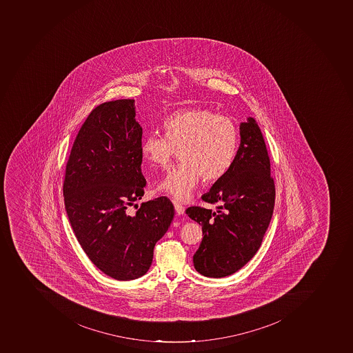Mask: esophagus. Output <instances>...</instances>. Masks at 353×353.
Listing matches in <instances>:
<instances>
[{"mask_svg": "<svg viewBox=\"0 0 353 353\" xmlns=\"http://www.w3.org/2000/svg\"><path fill=\"white\" fill-rule=\"evenodd\" d=\"M174 209L175 212H176V214H178L179 216H181V214H183L184 210H185V209H184L183 205H180V203H174Z\"/></svg>", "mask_w": 353, "mask_h": 353, "instance_id": "1", "label": "esophagus"}]
</instances>
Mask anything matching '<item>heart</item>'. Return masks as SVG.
I'll use <instances>...</instances> for the list:
<instances>
[{
	"label": "heart",
	"mask_w": 353,
	"mask_h": 353,
	"mask_svg": "<svg viewBox=\"0 0 353 353\" xmlns=\"http://www.w3.org/2000/svg\"><path fill=\"white\" fill-rule=\"evenodd\" d=\"M164 137H144L141 154L151 168L168 169L180 150V165L166 175L157 191L185 202L202 176L208 182L223 178L237 154L239 132L232 119L205 108L175 112L162 124Z\"/></svg>",
	"instance_id": "obj_1"
}]
</instances>
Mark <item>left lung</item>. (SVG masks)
I'll use <instances>...</instances> for the list:
<instances>
[{
  "mask_svg": "<svg viewBox=\"0 0 353 353\" xmlns=\"http://www.w3.org/2000/svg\"><path fill=\"white\" fill-rule=\"evenodd\" d=\"M240 145L234 163L216 180L203 201L216 210L188 208L202 225L201 243L193 255L198 273L220 279L236 273L261 247L275 205V184L264 137L255 119L240 124Z\"/></svg>",
  "mask_w": 353,
  "mask_h": 353,
  "instance_id": "8db88e82",
  "label": "left lung"
}]
</instances>
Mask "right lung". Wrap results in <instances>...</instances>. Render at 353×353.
<instances>
[{
    "instance_id": "1",
    "label": "right lung",
    "mask_w": 353,
    "mask_h": 353,
    "mask_svg": "<svg viewBox=\"0 0 353 353\" xmlns=\"http://www.w3.org/2000/svg\"><path fill=\"white\" fill-rule=\"evenodd\" d=\"M142 128L134 99L106 101L89 114L74 139L63 181L65 208L78 243L97 268L117 281L148 272L157 240L174 216L166 196L142 199Z\"/></svg>"
}]
</instances>
